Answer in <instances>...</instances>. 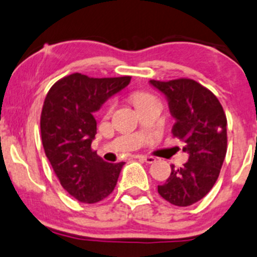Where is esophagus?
Segmentation results:
<instances>
[{
  "mask_svg": "<svg viewBox=\"0 0 257 257\" xmlns=\"http://www.w3.org/2000/svg\"><path fill=\"white\" fill-rule=\"evenodd\" d=\"M138 158H139L140 160L145 161V163H147V164H153V163H155V158H154V156H145V155H140V156H138Z\"/></svg>",
  "mask_w": 257,
  "mask_h": 257,
  "instance_id": "1",
  "label": "esophagus"
}]
</instances>
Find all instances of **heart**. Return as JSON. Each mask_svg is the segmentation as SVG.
Here are the masks:
<instances>
[{"label":"heart","instance_id":"1","mask_svg":"<svg viewBox=\"0 0 257 257\" xmlns=\"http://www.w3.org/2000/svg\"><path fill=\"white\" fill-rule=\"evenodd\" d=\"M149 97H151L150 94H148V93H145V92H136V93L132 94L131 98H132V102H133V103L138 107L140 103H142L143 101L148 99V98H149Z\"/></svg>","mask_w":257,"mask_h":257}]
</instances>
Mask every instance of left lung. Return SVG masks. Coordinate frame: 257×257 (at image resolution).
Here are the masks:
<instances>
[{
	"instance_id": "1",
	"label": "left lung",
	"mask_w": 257,
	"mask_h": 257,
	"mask_svg": "<svg viewBox=\"0 0 257 257\" xmlns=\"http://www.w3.org/2000/svg\"><path fill=\"white\" fill-rule=\"evenodd\" d=\"M165 94L175 118L172 134L185 143L188 161L176 169L172 165L166 182L158 192L174 206L187 207L212 190L226 154V117L217 97L191 79L167 82L150 80Z\"/></svg>"
}]
</instances>
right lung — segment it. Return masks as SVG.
Here are the masks:
<instances>
[{"label": "right lung", "mask_w": 257, "mask_h": 257, "mask_svg": "<svg viewBox=\"0 0 257 257\" xmlns=\"http://www.w3.org/2000/svg\"><path fill=\"white\" fill-rule=\"evenodd\" d=\"M131 79L76 72L54 83L45 97L40 117L45 155L64 190L83 203L102 201L117 185L124 163H106L91 149L97 133L93 113Z\"/></svg>", "instance_id": "1"}]
</instances>
